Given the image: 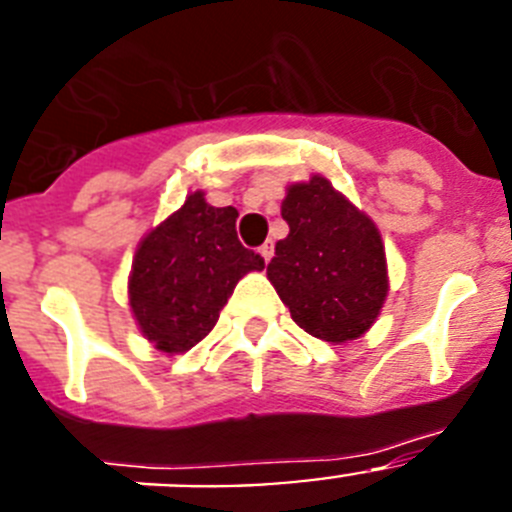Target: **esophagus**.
Here are the masks:
<instances>
[{
  "label": "esophagus",
  "instance_id": "esophagus-1",
  "mask_svg": "<svg viewBox=\"0 0 512 512\" xmlns=\"http://www.w3.org/2000/svg\"><path fill=\"white\" fill-rule=\"evenodd\" d=\"M259 253H261V256H264V261H266V264H269V261H271V256H274V243H271V241H266L264 246L259 248Z\"/></svg>",
  "mask_w": 512,
  "mask_h": 512
}]
</instances>
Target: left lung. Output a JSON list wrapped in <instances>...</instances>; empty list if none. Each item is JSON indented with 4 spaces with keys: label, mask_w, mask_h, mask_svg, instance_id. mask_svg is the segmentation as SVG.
Listing matches in <instances>:
<instances>
[{
    "label": "left lung",
    "mask_w": 512,
    "mask_h": 512,
    "mask_svg": "<svg viewBox=\"0 0 512 512\" xmlns=\"http://www.w3.org/2000/svg\"><path fill=\"white\" fill-rule=\"evenodd\" d=\"M289 235L266 277L305 333L346 343L372 328L387 297V261L377 225L325 176L292 184L282 202Z\"/></svg>",
    "instance_id": "left-lung-1"
}]
</instances>
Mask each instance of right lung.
I'll use <instances>...</instances> for the list:
<instances>
[{
  "instance_id": "1",
  "label": "right lung",
  "mask_w": 512,
  "mask_h": 512,
  "mask_svg": "<svg viewBox=\"0 0 512 512\" xmlns=\"http://www.w3.org/2000/svg\"><path fill=\"white\" fill-rule=\"evenodd\" d=\"M235 207H212L192 192L140 241L130 271V310L164 354H184L215 328L235 284L264 259L235 233Z\"/></svg>"
}]
</instances>
